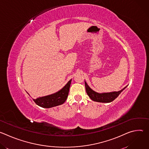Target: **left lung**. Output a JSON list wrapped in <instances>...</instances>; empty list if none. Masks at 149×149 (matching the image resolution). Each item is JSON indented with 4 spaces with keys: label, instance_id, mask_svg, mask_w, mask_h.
<instances>
[{
    "label": "left lung",
    "instance_id": "left-lung-1",
    "mask_svg": "<svg viewBox=\"0 0 149 149\" xmlns=\"http://www.w3.org/2000/svg\"><path fill=\"white\" fill-rule=\"evenodd\" d=\"M85 86H86V92L89 96V97L93 100L94 101L99 102H105L109 103L114 101L120 94V93L127 87H124L121 90L119 91H113L110 93H98L94 90H93L87 84L85 81Z\"/></svg>",
    "mask_w": 149,
    "mask_h": 149
}]
</instances>
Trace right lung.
<instances>
[{"label":"right lung","mask_w":149,"mask_h":149,"mask_svg":"<svg viewBox=\"0 0 149 149\" xmlns=\"http://www.w3.org/2000/svg\"><path fill=\"white\" fill-rule=\"evenodd\" d=\"M71 81L72 79H70L64 87L56 93L47 96L38 97L33 99V100L38 105L46 109L52 108L63 104L68 97ZM27 93L29 94L28 93Z\"/></svg>","instance_id":"obj_1"}]
</instances>
